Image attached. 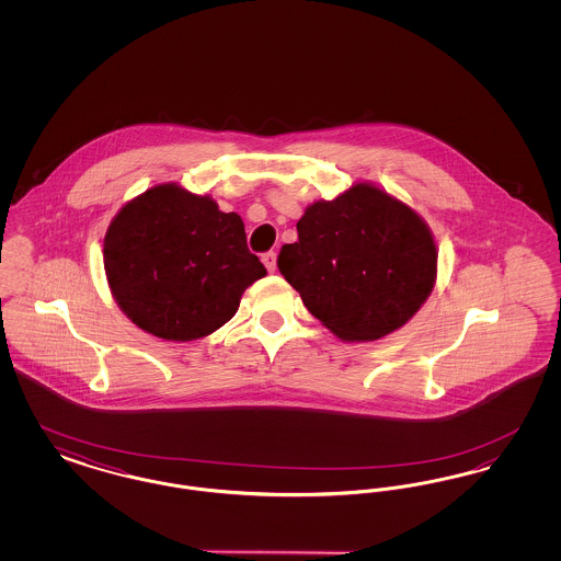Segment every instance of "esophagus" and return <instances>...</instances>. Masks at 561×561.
<instances>
[{
	"label": "esophagus",
	"instance_id": "34e87169",
	"mask_svg": "<svg viewBox=\"0 0 561 561\" xmlns=\"http://www.w3.org/2000/svg\"><path fill=\"white\" fill-rule=\"evenodd\" d=\"M275 261H277V254H275V252H265V254H263V265L267 267L268 273L275 271Z\"/></svg>",
	"mask_w": 561,
	"mask_h": 561
}]
</instances>
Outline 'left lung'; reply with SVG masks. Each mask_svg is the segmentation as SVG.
Wrapping results in <instances>:
<instances>
[{
    "mask_svg": "<svg viewBox=\"0 0 561 561\" xmlns=\"http://www.w3.org/2000/svg\"><path fill=\"white\" fill-rule=\"evenodd\" d=\"M296 231L298 241L279 250V273L343 341L396 332L433 290L437 248L427 222L374 185L311 204Z\"/></svg>",
    "mask_w": 561,
    "mask_h": 561,
    "instance_id": "8db88e82",
    "label": "left lung"
}]
</instances>
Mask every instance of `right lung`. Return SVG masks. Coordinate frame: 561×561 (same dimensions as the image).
I'll return each mask as SVG.
<instances>
[{
    "label": "right lung",
    "mask_w": 561,
    "mask_h": 561,
    "mask_svg": "<svg viewBox=\"0 0 561 561\" xmlns=\"http://www.w3.org/2000/svg\"><path fill=\"white\" fill-rule=\"evenodd\" d=\"M105 271L119 309L165 341H195L231 320L248 286L267 275L243 222L208 195L158 185L108 225Z\"/></svg>",
    "instance_id": "add662e5"
}]
</instances>
